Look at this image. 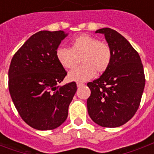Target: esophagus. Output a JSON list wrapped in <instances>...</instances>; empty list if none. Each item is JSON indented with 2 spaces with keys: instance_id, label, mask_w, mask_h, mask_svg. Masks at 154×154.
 Segmentation results:
<instances>
[{
  "instance_id": "obj_1",
  "label": "esophagus",
  "mask_w": 154,
  "mask_h": 154,
  "mask_svg": "<svg viewBox=\"0 0 154 154\" xmlns=\"http://www.w3.org/2000/svg\"><path fill=\"white\" fill-rule=\"evenodd\" d=\"M83 85H84L83 83H81V82H77V87H82V86H83Z\"/></svg>"
}]
</instances>
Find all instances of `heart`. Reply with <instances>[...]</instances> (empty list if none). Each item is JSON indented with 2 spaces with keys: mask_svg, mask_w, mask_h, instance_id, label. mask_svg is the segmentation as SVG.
<instances>
[{
  "mask_svg": "<svg viewBox=\"0 0 154 154\" xmlns=\"http://www.w3.org/2000/svg\"><path fill=\"white\" fill-rule=\"evenodd\" d=\"M56 57L64 69H72L81 59L82 66L71 71L68 80L84 82L93 78L97 72L103 73L110 67L113 54L112 49L106 42L88 35L78 36L71 42L70 48H59Z\"/></svg>",
  "mask_w": 154,
  "mask_h": 154,
  "instance_id": "b5f03b06",
  "label": "heart"
}]
</instances>
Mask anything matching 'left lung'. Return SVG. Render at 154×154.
<instances>
[{"mask_svg":"<svg viewBox=\"0 0 154 154\" xmlns=\"http://www.w3.org/2000/svg\"><path fill=\"white\" fill-rule=\"evenodd\" d=\"M96 33L105 35L113 57L108 70L87 83L91 90L87 110L97 125L119 127L128 122L139 109L145 86L143 67L138 52L118 32L103 28Z\"/></svg>","mask_w":154,"mask_h":154,"instance_id":"8db88e82","label":"left lung"}]
</instances>
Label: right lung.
Here are the masks:
<instances>
[{
  "label": "right lung",
  "mask_w": 154,
  "mask_h": 154,
  "mask_svg": "<svg viewBox=\"0 0 154 154\" xmlns=\"http://www.w3.org/2000/svg\"><path fill=\"white\" fill-rule=\"evenodd\" d=\"M67 34L43 30L33 35L13 56L9 68V91L27 125L38 130L60 126L77 91L75 82L58 86L67 72L56 52Z\"/></svg>",
  "instance_id": "1"
}]
</instances>
